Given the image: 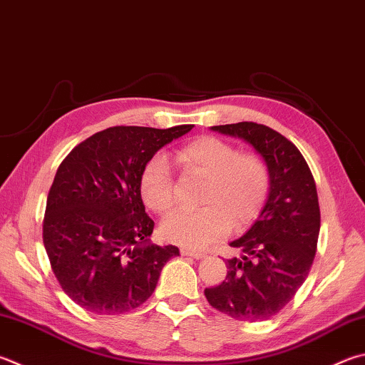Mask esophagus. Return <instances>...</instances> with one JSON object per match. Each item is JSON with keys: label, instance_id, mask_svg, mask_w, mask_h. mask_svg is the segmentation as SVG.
<instances>
[{"label": "esophagus", "instance_id": "obj_1", "mask_svg": "<svg viewBox=\"0 0 365 365\" xmlns=\"http://www.w3.org/2000/svg\"><path fill=\"white\" fill-rule=\"evenodd\" d=\"M180 254L183 257H191V258H196V260H201V258L205 257V254L202 252H197V250H191V249H180Z\"/></svg>", "mask_w": 365, "mask_h": 365}]
</instances>
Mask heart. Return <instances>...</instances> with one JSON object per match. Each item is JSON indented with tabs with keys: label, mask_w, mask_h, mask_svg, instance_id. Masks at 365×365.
I'll return each instance as SVG.
<instances>
[{
	"label": "heart",
	"mask_w": 365,
	"mask_h": 365,
	"mask_svg": "<svg viewBox=\"0 0 365 365\" xmlns=\"http://www.w3.org/2000/svg\"><path fill=\"white\" fill-rule=\"evenodd\" d=\"M182 168L205 178L201 209H180L161 223L165 241L188 249H202L242 228L258 215L269 193V169L255 153H240L235 145L217 137H200L175 153ZM148 209L164 215L175 202L174 178L163 155L151 156L138 180Z\"/></svg>",
	"instance_id": "1"
}]
</instances>
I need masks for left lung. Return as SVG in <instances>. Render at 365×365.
Wrapping results in <instances>:
<instances>
[{"mask_svg":"<svg viewBox=\"0 0 365 365\" xmlns=\"http://www.w3.org/2000/svg\"><path fill=\"white\" fill-rule=\"evenodd\" d=\"M210 129L252 145L269 169V193L257 220L230 242L241 257L227 260L225 281L204 295L233 319H269L292 300L314 260L321 228L314 178L295 145L268 125L244 121Z\"/></svg>","mask_w":365,"mask_h":365,"instance_id":"left-lung-1","label":"left lung"}]
</instances>
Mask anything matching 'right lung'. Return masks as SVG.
<instances>
[{
  "mask_svg": "<svg viewBox=\"0 0 365 365\" xmlns=\"http://www.w3.org/2000/svg\"><path fill=\"white\" fill-rule=\"evenodd\" d=\"M116 125L97 132L58 165L46 202L43 242L63 292L86 311L123 314L155 292L178 247L151 244L155 222L138 190L143 165L193 129Z\"/></svg>",
  "mask_w": 365,
  "mask_h": 365,
  "instance_id": "obj_1",
  "label": "right lung"
}]
</instances>
